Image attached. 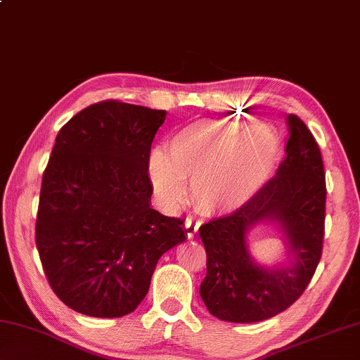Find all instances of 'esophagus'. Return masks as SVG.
Returning <instances> with one entry per match:
<instances>
[{
    "label": "esophagus",
    "instance_id": "esophagus-1",
    "mask_svg": "<svg viewBox=\"0 0 360 360\" xmlns=\"http://www.w3.org/2000/svg\"><path fill=\"white\" fill-rule=\"evenodd\" d=\"M184 227H186V233H187V237L192 238V237L195 236V233H197L198 227H200V222L193 221V219L191 218V216H187V218H186V222H184Z\"/></svg>",
    "mask_w": 360,
    "mask_h": 360
}]
</instances>
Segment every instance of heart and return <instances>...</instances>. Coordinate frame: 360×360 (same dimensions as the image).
<instances>
[{
	"instance_id": "obj_1",
	"label": "heart",
	"mask_w": 360,
	"mask_h": 360,
	"mask_svg": "<svg viewBox=\"0 0 360 360\" xmlns=\"http://www.w3.org/2000/svg\"><path fill=\"white\" fill-rule=\"evenodd\" d=\"M245 130L240 120L205 118L176 131L167 153L155 150L149 157V176L160 198L179 207L189 181L207 213L226 214L247 205L269 179L281 141L264 124Z\"/></svg>"
}]
</instances>
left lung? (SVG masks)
<instances>
[{
  "label": "left lung",
  "mask_w": 360,
  "mask_h": 360,
  "mask_svg": "<svg viewBox=\"0 0 360 360\" xmlns=\"http://www.w3.org/2000/svg\"><path fill=\"white\" fill-rule=\"evenodd\" d=\"M285 158L274 178L242 208L200 226L207 277L200 296L210 314L250 323L288 309L303 295L322 256L325 231L323 162L303 120L290 113ZM262 220H276L288 238L289 264L266 270L248 253L246 236Z\"/></svg>",
  "instance_id": "8db88e82"
}]
</instances>
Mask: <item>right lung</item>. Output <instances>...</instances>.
Listing matches in <instances>:
<instances>
[{"instance_id":"1","label":"right lung","mask_w":360,"mask_h":360,"mask_svg":"<svg viewBox=\"0 0 360 360\" xmlns=\"http://www.w3.org/2000/svg\"><path fill=\"white\" fill-rule=\"evenodd\" d=\"M167 112L102 101L57 134L39 192L35 240L62 303L122 317L149 292L160 256L186 240L184 221L150 207V146Z\"/></svg>"}]
</instances>
